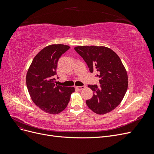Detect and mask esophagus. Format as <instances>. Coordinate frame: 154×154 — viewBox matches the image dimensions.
<instances>
[{"label":"esophagus","instance_id":"obj_1","mask_svg":"<svg viewBox=\"0 0 154 154\" xmlns=\"http://www.w3.org/2000/svg\"><path fill=\"white\" fill-rule=\"evenodd\" d=\"M85 88V86H78V87H76V89L78 91H82L83 89H84Z\"/></svg>","mask_w":154,"mask_h":154}]
</instances>
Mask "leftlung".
<instances>
[{"label": "left lung", "mask_w": 154, "mask_h": 154, "mask_svg": "<svg viewBox=\"0 0 154 154\" xmlns=\"http://www.w3.org/2000/svg\"><path fill=\"white\" fill-rule=\"evenodd\" d=\"M87 64L91 72H96L100 85H88L93 91L86 104L94 113L103 115L116 109L128 88V75L122 60L114 51L105 46L74 48Z\"/></svg>", "instance_id": "left-lung-1"}]
</instances>
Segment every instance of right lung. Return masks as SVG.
Wrapping results in <instances>:
<instances>
[{
  "label": "right lung",
  "instance_id": "obj_1",
  "mask_svg": "<svg viewBox=\"0 0 154 154\" xmlns=\"http://www.w3.org/2000/svg\"><path fill=\"white\" fill-rule=\"evenodd\" d=\"M70 48L63 44L46 46L37 54L27 70L26 85L32 101L40 109L50 114H58L66 108L74 92L73 87L55 85L60 57Z\"/></svg>",
  "mask_w": 154,
  "mask_h": 154
}]
</instances>
